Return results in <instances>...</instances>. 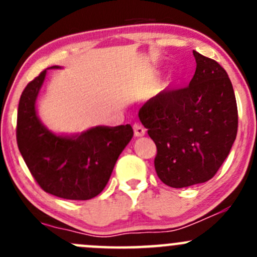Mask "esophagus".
<instances>
[{
	"mask_svg": "<svg viewBox=\"0 0 257 257\" xmlns=\"http://www.w3.org/2000/svg\"><path fill=\"white\" fill-rule=\"evenodd\" d=\"M133 129H134V136L136 137H143L145 136V133H147L145 128L143 125H141V124H134Z\"/></svg>",
	"mask_w": 257,
	"mask_h": 257,
	"instance_id": "34e87169",
	"label": "esophagus"
}]
</instances>
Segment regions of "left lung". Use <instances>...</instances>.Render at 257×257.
<instances>
[{
    "label": "left lung",
    "instance_id": "obj_1",
    "mask_svg": "<svg viewBox=\"0 0 257 257\" xmlns=\"http://www.w3.org/2000/svg\"><path fill=\"white\" fill-rule=\"evenodd\" d=\"M196 69L188 87L164 89L139 109L157 145L155 172L172 188L205 183L236 139L237 105L226 71L193 51Z\"/></svg>",
    "mask_w": 257,
    "mask_h": 257
}]
</instances>
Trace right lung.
I'll return each mask as SVG.
<instances>
[{
  "mask_svg": "<svg viewBox=\"0 0 257 257\" xmlns=\"http://www.w3.org/2000/svg\"><path fill=\"white\" fill-rule=\"evenodd\" d=\"M46 73L47 69L31 80L20 98L18 149L46 193L68 200H89L105 188L116 159L133 137V129L126 124L95 126L72 137L52 133L36 112V99Z\"/></svg>",
  "mask_w": 257,
  "mask_h": 257,
  "instance_id": "add662e5",
  "label": "right lung"
}]
</instances>
